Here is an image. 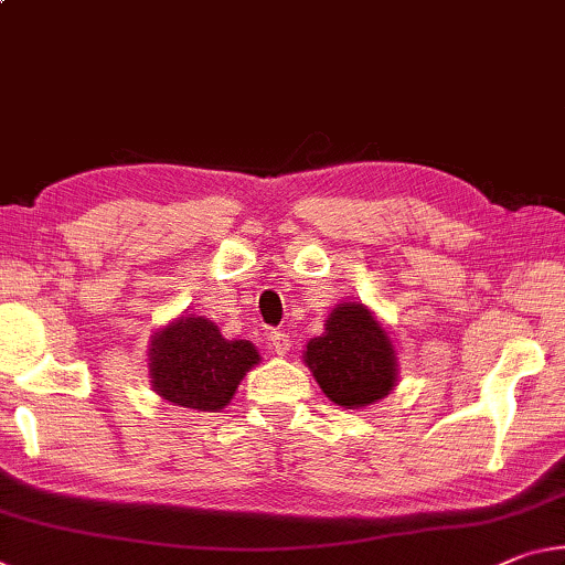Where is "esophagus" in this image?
Returning <instances> with one entry per match:
<instances>
[{
    "instance_id": "1",
    "label": "esophagus",
    "mask_w": 565,
    "mask_h": 565,
    "mask_svg": "<svg viewBox=\"0 0 565 565\" xmlns=\"http://www.w3.org/2000/svg\"><path fill=\"white\" fill-rule=\"evenodd\" d=\"M268 344H271L276 354H286V352H289V347H291V339H289V334H286V331H271V334H268Z\"/></svg>"
}]
</instances>
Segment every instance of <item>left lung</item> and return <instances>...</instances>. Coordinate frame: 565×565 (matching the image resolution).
<instances>
[{
	"label": "left lung",
	"mask_w": 565,
	"mask_h": 565,
	"mask_svg": "<svg viewBox=\"0 0 565 565\" xmlns=\"http://www.w3.org/2000/svg\"><path fill=\"white\" fill-rule=\"evenodd\" d=\"M324 327L303 360L331 402L364 407L395 387V349L362 303H339Z\"/></svg>",
	"instance_id": "obj_1"
}]
</instances>
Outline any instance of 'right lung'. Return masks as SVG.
<instances>
[{"instance_id": "right-lung-1", "label": "right lung", "mask_w": 565, "mask_h": 565, "mask_svg": "<svg viewBox=\"0 0 565 565\" xmlns=\"http://www.w3.org/2000/svg\"><path fill=\"white\" fill-rule=\"evenodd\" d=\"M150 354V380L158 395L199 412L226 407L238 382L258 362L254 344L246 339L228 342L203 317H183L160 331Z\"/></svg>"}]
</instances>
